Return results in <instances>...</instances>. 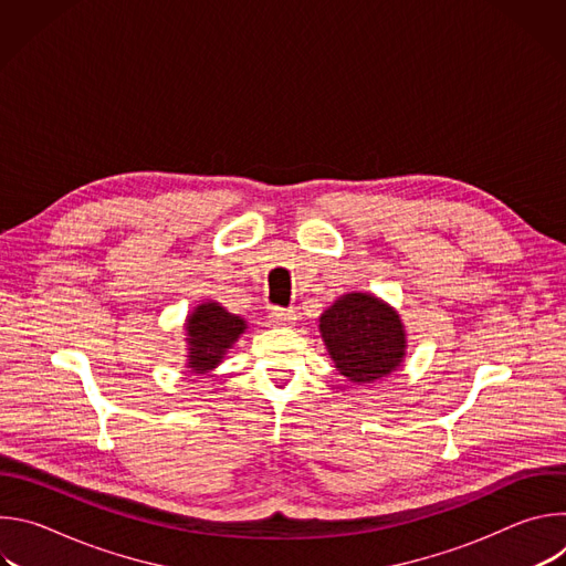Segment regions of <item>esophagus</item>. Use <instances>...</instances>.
<instances>
[{
	"label": "esophagus",
	"instance_id": "obj_1",
	"mask_svg": "<svg viewBox=\"0 0 566 566\" xmlns=\"http://www.w3.org/2000/svg\"><path fill=\"white\" fill-rule=\"evenodd\" d=\"M269 319H271V325H275V327H291L293 322H295V311L293 308L275 306V308H271Z\"/></svg>",
	"mask_w": 566,
	"mask_h": 566
}]
</instances>
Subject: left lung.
<instances>
[{
  "instance_id": "1",
  "label": "left lung",
  "mask_w": 566,
  "mask_h": 566,
  "mask_svg": "<svg viewBox=\"0 0 566 566\" xmlns=\"http://www.w3.org/2000/svg\"><path fill=\"white\" fill-rule=\"evenodd\" d=\"M319 334L336 369L352 382L389 376L406 358V327L371 293H347L319 315Z\"/></svg>"
}]
</instances>
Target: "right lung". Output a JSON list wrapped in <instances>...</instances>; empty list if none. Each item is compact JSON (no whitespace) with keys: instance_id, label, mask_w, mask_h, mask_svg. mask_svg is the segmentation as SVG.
<instances>
[{"instance_id":"right-lung-1","label":"right lung","mask_w":566,"mask_h":566,"mask_svg":"<svg viewBox=\"0 0 566 566\" xmlns=\"http://www.w3.org/2000/svg\"><path fill=\"white\" fill-rule=\"evenodd\" d=\"M244 332V317L228 313L219 302L199 304L186 319L188 367L195 374L214 369Z\"/></svg>"}]
</instances>
